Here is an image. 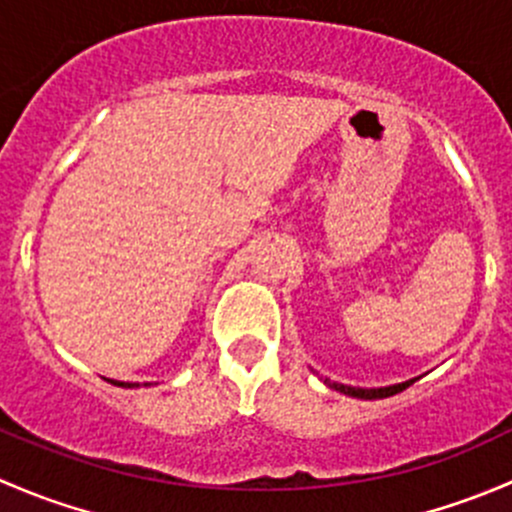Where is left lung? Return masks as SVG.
<instances>
[{"instance_id":"8db88e82","label":"left lung","mask_w":512,"mask_h":512,"mask_svg":"<svg viewBox=\"0 0 512 512\" xmlns=\"http://www.w3.org/2000/svg\"><path fill=\"white\" fill-rule=\"evenodd\" d=\"M414 381L416 379L404 381V384H396V386H384V389H354V386H344V384H337V381H327V379H324V384H329L334 391H342V394H347V396H356V399L374 401V399H386V396L399 394V391L409 389V386L414 384Z\"/></svg>"}]
</instances>
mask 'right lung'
<instances>
[{
	"instance_id": "1",
	"label": "right lung",
	"mask_w": 512,
	"mask_h": 512,
	"mask_svg": "<svg viewBox=\"0 0 512 512\" xmlns=\"http://www.w3.org/2000/svg\"><path fill=\"white\" fill-rule=\"evenodd\" d=\"M111 384H116V386H126V389H131V386H138V384H123V381H111Z\"/></svg>"
}]
</instances>
